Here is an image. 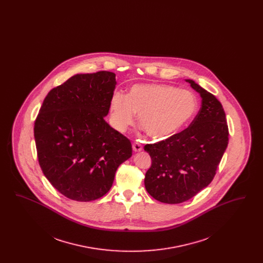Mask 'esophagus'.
Wrapping results in <instances>:
<instances>
[{
    "instance_id": "34e87169",
    "label": "esophagus",
    "mask_w": 263,
    "mask_h": 263,
    "mask_svg": "<svg viewBox=\"0 0 263 263\" xmlns=\"http://www.w3.org/2000/svg\"><path fill=\"white\" fill-rule=\"evenodd\" d=\"M143 150V147H142V145L140 144V143H138V142H135L134 144H133V151L134 152H141V151Z\"/></svg>"
}]
</instances>
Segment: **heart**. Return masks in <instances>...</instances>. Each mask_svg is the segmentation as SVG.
Returning a JSON list of instances; mask_svg holds the SVG:
<instances>
[{
    "mask_svg": "<svg viewBox=\"0 0 263 263\" xmlns=\"http://www.w3.org/2000/svg\"><path fill=\"white\" fill-rule=\"evenodd\" d=\"M194 95L186 89L160 84H140L128 96L115 92L110 100V124L120 133L133 124L135 114L147 135L156 140L174 136L196 110Z\"/></svg>",
    "mask_w": 263,
    "mask_h": 263,
    "instance_id": "heart-1",
    "label": "heart"
}]
</instances>
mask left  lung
I'll return each mask as SVG.
<instances>
[{
	"label": "left lung",
	"instance_id": "1",
	"mask_svg": "<svg viewBox=\"0 0 263 263\" xmlns=\"http://www.w3.org/2000/svg\"><path fill=\"white\" fill-rule=\"evenodd\" d=\"M200 95L201 107L186 129L144 147L152 159L145 187L156 200L178 204L207 187L229 142L226 114L221 102L192 80H185Z\"/></svg>",
	"mask_w": 263,
	"mask_h": 263
}]
</instances>
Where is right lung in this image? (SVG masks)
Returning <instances> with one entry per match:
<instances>
[{
  "instance_id": "right-lung-1",
  "label": "right lung",
  "mask_w": 263,
  "mask_h": 263,
  "mask_svg": "<svg viewBox=\"0 0 263 263\" xmlns=\"http://www.w3.org/2000/svg\"><path fill=\"white\" fill-rule=\"evenodd\" d=\"M115 74H77L51 89L34 123L40 167L51 184L72 200L105 195L118 166L132 156L131 142L104 120Z\"/></svg>"
}]
</instances>
